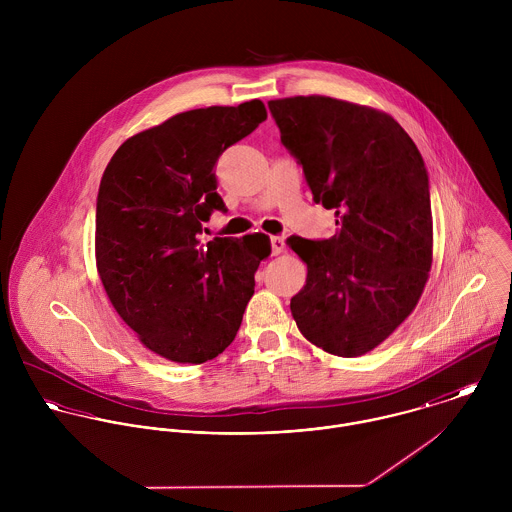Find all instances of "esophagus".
Returning a JSON list of instances; mask_svg holds the SVG:
<instances>
[{
  "label": "esophagus",
  "mask_w": 512,
  "mask_h": 512,
  "mask_svg": "<svg viewBox=\"0 0 512 512\" xmlns=\"http://www.w3.org/2000/svg\"><path fill=\"white\" fill-rule=\"evenodd\" d=\"M270 244H272V254H274V256L282 254L284 248H286V242H284L282 236H272V238H270Z\"/></svg>",
  "instance_id": "34e87169"
}]
</instances>
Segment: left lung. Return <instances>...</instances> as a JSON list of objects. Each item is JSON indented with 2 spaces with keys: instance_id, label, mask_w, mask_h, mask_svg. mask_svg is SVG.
Segmentation results:
<instances>
[{
  "instance_id": "8db88e82",
  "label": "left lung",
  "mask_w": 512,
  "mask_h": 512,
  "mask_svg": "<svg viewBox=\"0 0 512 512\" xmlns=\"http://www.w3.org/2000/svg\"><path fill=\"white\" fill-rule=\"evenodd\" d=\"M282 144L313 201L335 211V236L288 244L307 264L292 315L337 357L378 347L416 307L432 268L430 179L412 138L388 114L329 96L270 100Z\"/></svg>"
}]
</instances>
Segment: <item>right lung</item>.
<instances>
[{
  "label": "right lung",
  "instance_id": "1",
  "mask_svg": "<svg viewBox=\"0 0 512 512\" xmlns=\"http://www.w3.org/2000/svg\"><path fill=\"white\" fill-rule=\"evenodd\" d=\"M266 118L260 100L177 114L126 140L102 175L96 268L118 315L163 359L207 363L242 323L270 244L260 234L203 244L201 234L226 213L220 153Z\"/></svg>",
  "mask_w": 512,
  "mask_h": 512
}]
</instances>
